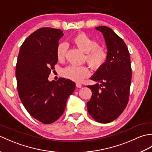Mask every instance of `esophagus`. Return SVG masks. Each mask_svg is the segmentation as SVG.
<instances>
[{"instance_id": "1", "label": "esophagus", "mask_w": 152, "mask_h": 152, "mask_svg": "<svg viewBox=\"0 0 152 152\" xmlns=\"http://www.w3.org/2000/svg\"><path fill=\"white\" fill-rule=\"evenodd\" d=\"M76 87L78 88H81L82 87V85L81 83H76Z\"/></svg>"}]
</instances>
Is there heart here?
<instances>
[{"label":"heart","mask_w":152,"mask_h":152,"mask_svg":"<svg viewBox=\"0 0 152 152\" xmlns=\"http://www.w3.org/2000/svg\"><path fill=\"white\" fill-rule=\"evenodd\" d=\"M72 42L83 52L86 53V59L93 69H99L107 59V51L103 46H96V41L85 33H79L72 39ZM66 51V45L61 43L57 46V57L62 60ZM64 77L74 82H80L87 78L89 74L88 68L85 66L70 65L63 70Z\"/></svg>","instance_id":"heart-1"}]
</instances>
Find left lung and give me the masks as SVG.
<instances>
[{
    "label": "left lung",
    "mask_w": 152,
    "mask_h": 152,
    "mask_svg": "<svg viewBox=\"0 0 152 152\" xmlns=\"http://www.w3.org/2000/svg\"><path fill=\"white\" fill-rule=\"evenodd\" d=\"M95 29L104 37L108 56L90 78L101 84L87 86L92 91L87 108L96 121L108 124L118 118L127 104L131 83L130 54L124 41L112 28L101 26Z\"/></svg>",
    "instance_id": "left-lung-1"
}]
</instances>
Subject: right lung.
Instances as JSON below:
<instances>
[{
  "label": "right lung",
  "mask_w": 152,
  "mask_h": 152,
  "mask_svg": "<svg viewBox=\"0 0 152 152\" xmlns=\"http://www.w3.org/2000/svg\"><path fill=\"white\" fill-rule=\"evenodd\" d=\"M63 31L43 27L32 33L19 50L15 69L19 98L29 114L44 124H52L64 111L75 83L60 78L49 81L58 59L56 50Z\"/></svg>",
  "instance_id": "add662e5"
}]
</instances>
